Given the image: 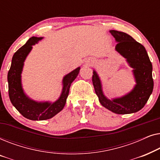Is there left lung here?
<instances>
[{
    "label": "left lung",
    "instance_id": "8db88e82",
    "mask_svg": "<svg viewBox=\"0 0 160 160\" xmlns=\"http://www.w3.org/2000/svg\"><path fill=\"white\" fill-rule=\"evenodd\" d=\"M118 43L116 50L122 54L133 68L136 85L128 95L110 100L105 97L101 83L96 72L93 71L92 83L96 95L102 106L118 114L135 113L141 110L148 101L154 88L152 64L147 52L141 43L130 35L117 30H110Z\"/></svg>",
    "mask_w": 160,
    "mask_h": 160
}]
</instances>
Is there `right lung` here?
<instances>
[{
	"label": "right lung",
	"instance_id": "1",
	"mask_svg": "<svg viewBox=\"0 0 160 160\" xmlns=\"http://www.w3.org/2000/svg\"><path fill=\"white\" fill-rule=\"evenodd\" d=\"M42 38L32 37L25 45L17 50L13 55L12 65L8 73V95L11 102L17 110L30 120H46L51 119L64 108L68 96L71 83L78 76L80 68L67 74L63 78V88L60 97L53 103L38 102L30 100L24 93L21 84V73L26 57L32 49V46Z\"/></svg>",
	"mask_w": 160,
	"mask_h": 160
}]
</instances>
